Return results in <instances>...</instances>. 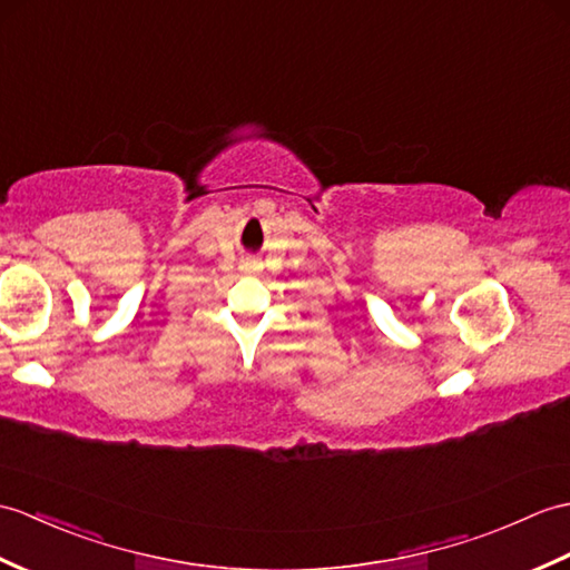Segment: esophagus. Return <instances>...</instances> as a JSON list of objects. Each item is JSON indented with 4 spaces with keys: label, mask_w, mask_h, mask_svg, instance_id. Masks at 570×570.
I'll list each match as a JSON object with an SVG mask.
<instances>
[{
    "label": "esophagus",
    "mask_w": 570,
    "mask_h": 570,
    "mask_svg": "<svg viewBox=\"0 0 570 570\" xmlns=\"http://www.w3.org/2000/svg\"><path fill=\"white\" fill-rule=\"evenodd\" d=\"M240 269H243L245 274H255V272H259V264L253 262V259H247V262L240 264Z\"/></svg>",
    "instance_id": "1"
}]
</instances>
